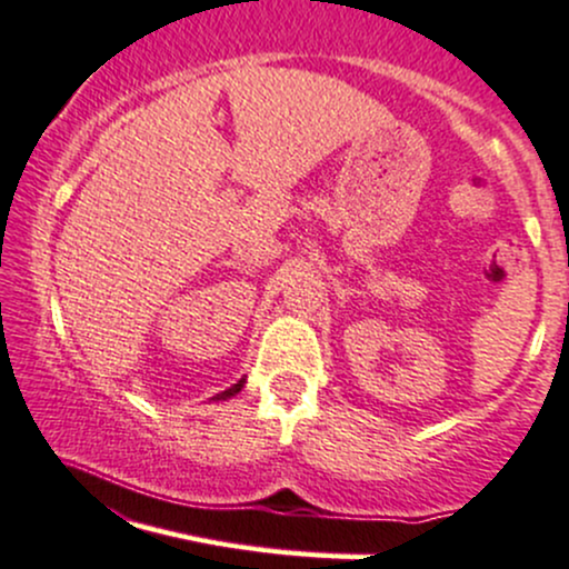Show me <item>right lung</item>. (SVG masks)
Instances as JSON below:
<instances>
[{
    "instance_id": "add662e5",
    "label": "right lung",
    "mask_w": 569,
    "mask_h": 569,
    "mask_svg": "<svg viewBox=\"0 0 569 569\" xmlns=\"http://www.w3.org/2000/svg\"><path fill=\"white\" fill-rule=\"evenodd\" d=\"M243 383H246V378L238 380V383H232L230 389H224V391H221V395H216V397H213V402H224V400H230V397H236L238 391L243 389Z\"/></svg>"
}]
</instances>
